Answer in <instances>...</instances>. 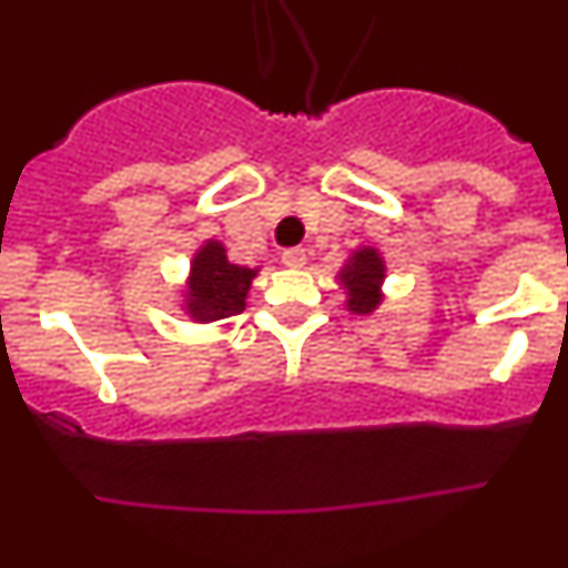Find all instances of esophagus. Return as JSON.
<instances>
[{
  "mask_svg": "<svg viewBox=\"0 0 568 568\" xmlns=\"http://www.w3.org/2000/svg\"><path fill=\"white\" fill-rule=\"evenodd\" d=\"M281 261H284V267H293V270L304 267V264H307V250L304 247L287 250V253L281 255Z\"/></svg>",
  "mask_w": 568,
  "mask_h": 568,
  "instance_id": "34e87169",
  "label": "esophagus"
}]
</instances>
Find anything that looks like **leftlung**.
<instances>
[{"instance_id":"left-lung-1","label":"left lung","mask_w":568,"mask_h":568,"mask_svg":"<svg viewBox=\"0 0 568 568\" xmlns=\"http://www.w3.org/2000/svg\"><path fill=\"white\" fill-rule=\"evenodd\" d=\"M384 261L378 250L364 247L346 261L341 270V284L346 290V307L353 313H373L381 304V284H384Z\"/></svg>"}]
</instances>
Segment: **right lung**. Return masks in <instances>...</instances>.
<instances>
[{
	"label": "right lung",
	"mask_w": 568,
	"mask_h": 568,
	"mask_svg": "<svg viewBox=\"0 0 568 568\" xmlns=\"http://www.w3.org/2000/svg\"><path fill=\"white\" fill-rule=\"evenodd\" d=\"M258 270L230 264L227 250L219 241H207L193 264L187 281V313L190 318L219 321L239 315L244 310V298Z\"/></svg>",
	"instance_id": "right-lung-1"
}]
</instances>
